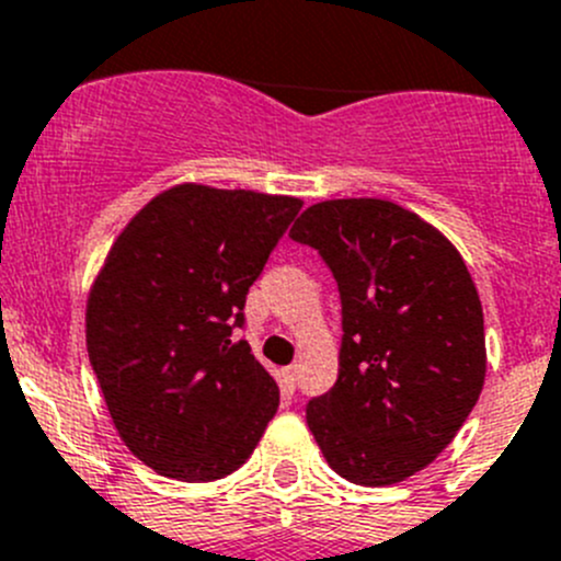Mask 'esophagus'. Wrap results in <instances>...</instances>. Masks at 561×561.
<instances>
[{
  "label": "esophagus",
  "instance_id": "esophagus-1",
  "mask_svg": "<svg viewBox=\"0 0 561 561\" xmlns=\"http://www.w3.org/2000/svg\"><path fill=\"white\" fill-rule=\"evenodd\" d=\"M296 381H298V365H287V368H282V390L293 392L296 390Z\"/></svg>",
  "mask_w": 561,
  "mask_h": 561
}]
</instances>
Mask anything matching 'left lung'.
<instances>
[{
    "mask_svg": "<svg viewBox=\"0 0 561 561\" xmlns=\"http://www.w3.org/2000/svg\"><path fill=\"white\" fill-rule=\"evenodd\" d=\"M290 238L318 249L343 305L337 381L307 404L329 468L410 479L457 437L486 374L484 312L446 234L385 198H329Z\"/></svg>",
    "mask_w": 561,
    "mask_h": 561,
    "instance_id": "1",
    "label": "left lung"
}]
</instances>
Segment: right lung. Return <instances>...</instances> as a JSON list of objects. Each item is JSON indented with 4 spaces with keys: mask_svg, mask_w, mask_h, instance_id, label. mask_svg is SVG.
I'll return each instance as SVG.
<instances>
[{
    "mask_svg": "<svg viewBox=\"0 0 561 561\" xmlns=\"http://www.w3.org/2000/svg\"><path fill=\"white\" fill-rule=\"evenodd\" d=\"M301 198L174 185L124 227L93 279L85 340L124 446L160 476L238 470L279 407L243 327L245 293Z\"/></svg>",
    "mask_w": 561,
    "mask_h": 561,
    "instance_id": "add662e5",
    "label": "right lung"
}]
</instances>
